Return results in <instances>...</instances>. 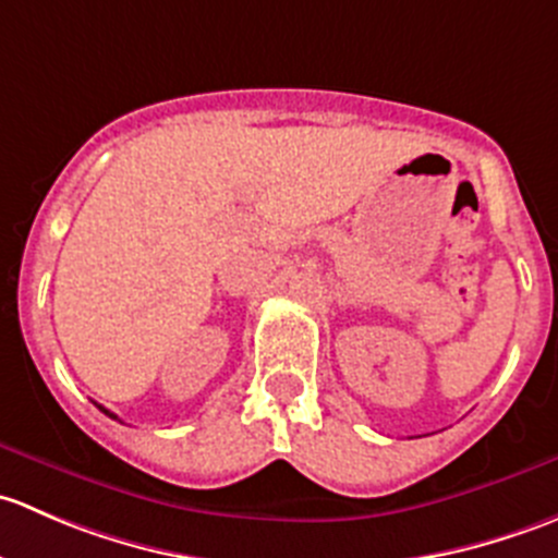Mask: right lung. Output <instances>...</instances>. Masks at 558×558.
<instances>
[{"label": "right lung", "instance_id": "add662e5", "mask_svg": "<svg viewBox=\"0 0 558 558\" xmlns=\"http://www.w3.org/2000/svg\"><path fill=\"white\" fill-rule=\"evenodd\" d=\"M99 410H102V413H107V415H110V418H118V415H112V413H110V410H105V408H102V404H99Z\"/></svg>", "mask_w": 558, "mask_h": 558}]
</instances>
